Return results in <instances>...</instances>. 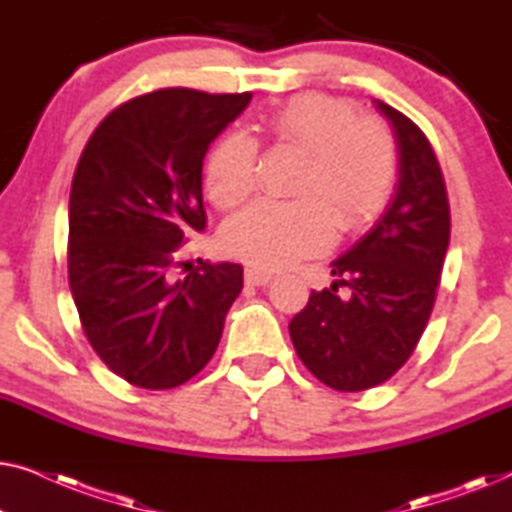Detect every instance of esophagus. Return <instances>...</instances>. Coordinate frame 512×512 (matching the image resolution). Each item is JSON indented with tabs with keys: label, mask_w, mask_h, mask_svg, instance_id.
Wrapping results in <instances>:
<instances>
[{
	"label": "esophagus",
	"mask_w": 512,
	"mask_h": 512,
	"mask_svg": "<svg viewBox=\"0 0 512 512\" xmlns=\"http://www.w3.org/2000/svg\"><path fill=\"white\" fill-rule=\"evenodd\" d=\"M272 279V272L263 268H247L244 270V282L251 286H265Z\"/></svg>",
	"instance_id": "34e87169"
}]
</instances>
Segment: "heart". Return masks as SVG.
Wrapping results in <instances>:
<instances>
[{
	"instance_id": "obj_1",
	"label": "heart",
	"mask_w": 512,
	"mask_h": 512,
	"mask_svg": "<svg viewBox=\"0 0 512 512\" xmlns=\"http://www.w3.org/2000/svg\"><path fill=\"white\" fill-rule=\"evenodd\" d=\"M270 142L300 151L293 200L256 202L221 230V249L240 261L282 268L319 254L335 235L366 226L387 207L401 174V144L387 121L359 116L347 97L300 93L265 118ZM216 207H240L258 184V146L228 132L207 158Z\"/></svg>"
}]
</instances>
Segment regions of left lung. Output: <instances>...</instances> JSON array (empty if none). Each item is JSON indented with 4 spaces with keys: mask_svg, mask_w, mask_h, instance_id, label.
Instances as JSON below:
<instances>
[{
    "mask_svg": "<svg viewBox=\"0 0 512 512\" xmlns=\"http://www.w3.org/2000/svg\"><path fill=\"white\" fill-rule=\"evenodd\" d=\"M377 107L401 144L394 200L331 263V289L312 291L289 324L300 361L335 391L377 387L410 359L436 303L450 244V200L429 137L389 104Z\"/></svg>",
    "mask_w": 512,
    "mask_h": 512,
    "instance_id": "8db88e82",
    "label": "left lung"
}]
</instances>
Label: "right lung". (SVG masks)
Here are the masks:
<instances>
[{"label": "right lung", "instance_id": "right-lung-1", "mask_svg": "<svg viewBox=\"0 0 512 512\" xmlns=\"http://www.w3.org/2000/svg\"><path fill=\"white\" fill-rule=\"evenodd\" d=\"M251 93L160 88L90 135L69 193V289L90 347L142 389L191 380L219 347L240 263L179 261L205 230L202 160ZM184 267V271H179Z\"/></svg>", "mask_w": 512, "mask_h": 512}]
</instances>
